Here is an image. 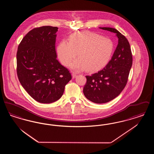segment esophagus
<instances>
[{
	"label": "esophagus",
	"instance_id": "obj_1",
	"mask_svg": "<svg viewBox=\"0 0 154 154\" xmlns=\"http://www.w3.org/2000/svg\"><path fill=\"white\" fill-rule=\"evenodd\" d=\"M77 74L75 73H72V77H73V79L77 77Z\"/></svg>",
	"mask_w": 154,
	"mask_h": 154
}]
</instances>
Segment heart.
Returning <instances> with one entry per match:
<instances>
[{
  "mask_svg": "<svg viewBox=\"0 0 154 154\" xmlns=\"http://www.w3.org/2000/svg\"><path fill=\"white\" fill-rule=\"evenodd\" d=\"M114 50L112 41L89 31L75 33L70 37L69 42L63 40L57 48V54L61 63L69 66L74 60L72 68L76 71L86 69L89 72L97 71L110 60Z\"/></svg>",
  "mask_w": 154,
  "mask_h": 154,
  "instance_id": "heart-1",
  "label": "heart"
}]
</instances>
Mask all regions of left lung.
<instances>
[{"instance_id": "1", "label": "left lung", "mask_w": 154, "mask_h": 154, "mask_svg": "<svg viewBox=\"0 0 154 154\" xmlns=\"http://www.w3.org/2000/svg\"><path fill=\"white\" fill-rule=\"evenodd\" d=\"M100 29L116 33L118 44L107 65L97 73L86 75L87 82L83 88L85 96L95 103H105L113 100L125 87L133 57L128 39L115 28L103 27Z\"/></svg>"}]
</instances>
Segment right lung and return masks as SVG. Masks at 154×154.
Here are the masks:
<instances>
[{"label":"right lung","instance_id":"add662e5","mask_svg":"<svg viewBox=\"0 0 154 154\" xmlns=\"http://www.w3.org/2000/svg\"><path fill=\"white\" fill-rule=\"evenodd\" d=\"M57 27L43 26L29 31L17 52V73L23 88L38 102L51 103L63 95L71 74L57 59Z\"/></svg>","mask_w":154,"mask_h":154}]
</instances>
